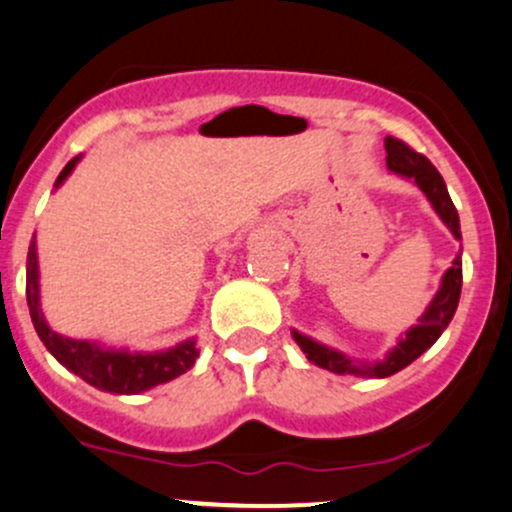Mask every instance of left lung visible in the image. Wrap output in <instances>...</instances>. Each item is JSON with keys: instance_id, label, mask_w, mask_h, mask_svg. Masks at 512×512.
Returning a JSON list of instances; mask_svg holds the SVG:
<instances>
[{"instance_id": "left-lung-1", "label": "left lung", "mask_w": 512, "mask_h": 512, "mask_svg": "<svg viewBox=\"0 0 512 512\" xmlns=\"http://www.w3.org/2000/svg\"><path fill=\"white\" fill-rule=\"evenodd\" d=\"M386 163L393 173H398L400 178L415 180V185L425 192L427 200L432 202L434 212L439 214L444 224L449 227V232L454 234V239H461V227H459V214L449 197L444 178L439 175V170L427 161L422 153L412 151L405 141L386 136ZM461 295V254H456L452 266L447 268V273L442 276V285H439L437 295H434L427 310L422 312V317L417 320L415 327H410L405 332V337L398 339V344L388 351L383 361H356L351 356L342 354L337 349H329L315 339L305 337L298 329H293V339L298 342L302 354L312 361L315 366L327 368L332 373H351V376H368V378H386L393 373L403 371L405 366H410L412 361L420 354H425L430 346L442 337V332L447 329V324L452 322L456 305H459Z\"/></svg>"}]
</instances>
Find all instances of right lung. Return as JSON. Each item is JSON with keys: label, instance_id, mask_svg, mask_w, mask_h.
Returning a JSON list of instances; mask_svg holds the SVG:
<instances>
[{"label": "right lung", "instance_id": "1", "mask_svg": "<svg viewBox=\"0 0 512 512\" xmlns=\"http://www.w3.org/2000/svg\"><path fill=\"white\" fill-rule=\"evenodd\" d=\"M80 156H75L63 170H60L56 188L65 183L70 173H73L75 163ZM26 302H29L31 322H34L36 334L46 349L51 351L68 371L80 376L82 381L90 386L107 390V393L117 395H136L144 390L161 386V383L173 381V378L183 376L188 368L195 366V359L200 356V349L195 346V339H185V342L175 344L173 349L166 351H126V349H107V346L97 342H87V339H70L63 334L53 332L48 327L46 317L41 310V285H38V254H36V239L31 241L29 256H26Z\"/></svg>", "mask_w": 512, "mask_h": 512}]
</instances>
